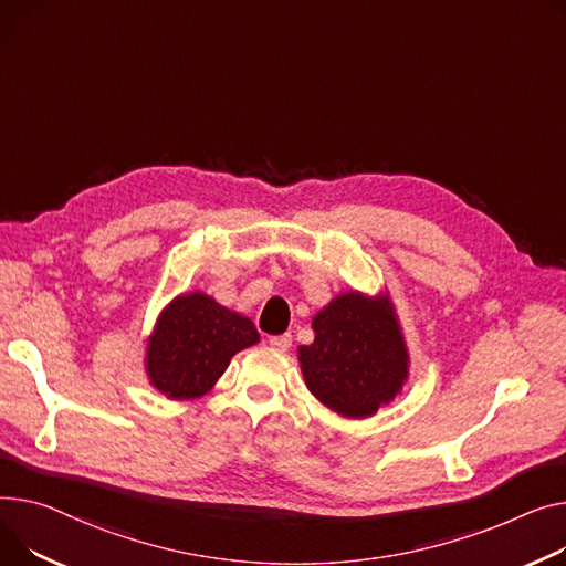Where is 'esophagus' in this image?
I'll return each instance as SVG.
<instances>
[{
  "label": "esophagus",
  "instance_id": "obj_1",
  "mask_svg": "<svg viewBox=\"0 0 566 566\" xmlns=\"http://www.w3.org/2000/svg\"><path fill=\"white\" fill-rule=\"evenodd\" d=\"M269 346L277 353H286L291 346V334H280V336H271L269 338Z\"/></svg>",
  "mask_w": 566,
  "mask_h": 566
}]
</instances>
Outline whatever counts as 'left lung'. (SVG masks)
I'll return each mask as SVG.
<instances>
[{
  "label": "left lung",
  "mask_w": 566,
  "mask_h": 566,
  "mask_svg": "<svg viewBox=\"0 0 566 566\" xmlns=\"http://www.w3.org/2000/svg\"><path fill=\"white\" fill-rule=\"evenodd\" d=\"M314 344L297 348L312 396L361 421L394 402L409 380V348L389 291L334 295L314 316Z\"/></svg>",
  "instance_id": "left-lung-1"
}]
</instances>
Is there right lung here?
Listing matches in <instances>:
<instances>
[{
	"label": "right lung",
	"instance_id": "obj_1",
	"mask_svg": "<svg viewBox=\"0 0 566 566\" xmlns=\"http://www.w3.org/2000/svg\"><path fill=\"white\" fill-rule=\"evenodd\" d=\"M259 344L254 323L205 291L175 295L145 338L147 382L168 400L207 396L232 357Z\"/></svg>",
	"mask_w": 566,
	"mask_h": 566
}]
</instances>
